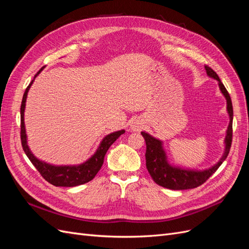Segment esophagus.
Masks as SVG:
<instances>
[{
    "label": "esophagus",
    "instance_id": "34e87169",
    "mask_svg": "<svg viewBox=\"0 0 249 249\" xmlns=\"http://www.w3.org/2000/svg\"><path fill=\"white\" fill-rule=\"evenodd\" d=\"M131 126H132V130H134V131H139L140 129H142L143 124H142L141 122H139V120H136V122L133 123V124H132Z\"/></svg>",
    "mask_w": 249,
    "mask_h": 249
}]
</instances>
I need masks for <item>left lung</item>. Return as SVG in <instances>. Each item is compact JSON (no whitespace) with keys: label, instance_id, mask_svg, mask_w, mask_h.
Instances as JSON below:
<instances>
[{"label":"left lung","instance_id":"8db88e82","mask_svg":"<svg viewBox=\"0 0 249 249\" xmlns=\"http://www.w3.org/2000/svg\"><path fill=\"white\" fill-rule=\"evenodd\" d=\"M206 71L208 76L214 78L219 82V87L221 92L227 99L228 103V112L230 114L231 122L227 131V137H225V150L220 161L215 166L203 171H193V170H184L177 167H172L167 163L166 156L162 147V142L154 137L150 136L147 133L142 132V136L146 143V168L149 172L150 177L155 180V183L164 188L171 190H186L193 189L200 185H202L206 180L213 175V173L219 168L222 162L227 159L229 156L231 140H232V105L231 96L225 89L224 85L221 83L218 74L211 69L210 66L206 65Z\"/></svg>","mask_w":249,"mask_h":249}]
</instances>
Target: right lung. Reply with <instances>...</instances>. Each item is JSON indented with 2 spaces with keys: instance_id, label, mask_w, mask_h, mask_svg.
Segmentation results:
<instances>
[{
  "instance_id": "right-lung-1",
  "label": "right lung",
  "mask_w": 249,
  "mask_h": 249,
  "mask_svg": "<svg viewBox=\"0 0 249 249\" xmlns=\"http://www.w3.org/2000/svg\"><path fill=\"white\" fill-rule=\"evenodd\" d=\"M43 67H41L39 71L35 74V77L43 70ZM32 83L33 81L30 83L29 86L27 87L24 96H22V101L20 105V141H21V146H22V149H24L25 154L29 158V160L32 162L34 167L38 170L41 177L46 179L47 182L56 187H74V186H79V185H83L90 182V180L96 176V173L100 171L102 165L104 163V158L107 153V150L113 143L116 141V139L120 136V135L124 133V130L107 135V136L105 137L101 142V145L99 148H97L96 153L90 158L88 161H86L85 163H83L81 165H78V166H53V165L39 161L38 159H36L31 152H30V149L27 145V135H26L25 123H24L26 99Z\"/></svg>"
}]
</instances>
